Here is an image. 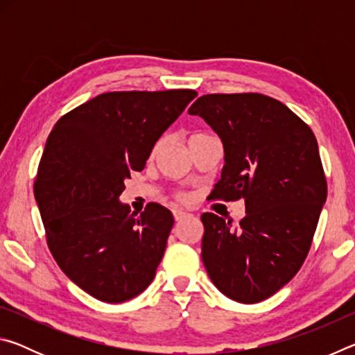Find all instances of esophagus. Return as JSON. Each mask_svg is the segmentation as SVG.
Returning <instances> with one entry per match:
<instances>
[{"instance_id":"34e87169","label":"esophagus","mask_w":355,"mask_h":355,"mask_svg":"<svg viewBox=\"0 0 355 355\" xmlns=\"http://www.w3.org/2000/svg\"><path fill=\"white\" fill-rule=\"evenodd\" d=\"M186 216H188V213L183 211V209H178V208L173 209V218H175V220H177V222H178V220H182V219H184Z\"/></svg>"}]
</instances>
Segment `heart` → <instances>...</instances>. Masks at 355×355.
Wrapping results in <instances>:
<instances>
[{
    "instance_id": "obj_1",
    "label": "heart",
    "mask_w": 355,
    "mask_h": 355,
    "mask_svg": "<svg viewBox=\"0 0 355 355\" xmlns=\"http://www.w3.org/2000/svg\"><path fill=\"white\" fill-rule=\"evenodd\" d=\"M197 136H208V135H202V133H197V135H192L191 137H197ZM161 144H163V141H159V142H156V146H155V148H153V155L158 152L159 150V147H161ZM182 199H184V197H182Z\"/></svg>"
}]
</instances>
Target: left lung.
Returning a JSON list of instances; mask_svg holds the SVG:
<instances>
[{
	"label": "left lung",
	"instance_id": "obj_1",
	"mask_svg": "<svg viewBox=\"0 0 355 355\" xmlns=\"http://www.w3.org/2000/svg\"><path fill=\"white\" fill-rule=\"evenodd\" d=\"M224 146L213 199L245 202L238 227L203 213L202 260L216 288L255 304L302 266L327 197L313 131L290 107L261 94H209L188 111Z\"/></svg>",
	"mask_w": 355,
	"mask_h": 355
}]
</instances>
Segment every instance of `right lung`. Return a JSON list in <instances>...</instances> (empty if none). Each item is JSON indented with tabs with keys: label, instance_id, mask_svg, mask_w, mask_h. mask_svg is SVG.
<instances>
[{
	"label": "right lung",
	"instance_id": "obj_1",
	"mask_svg": "<svg viewBox=\"0 0 355 355\" xmlns=\"http://www.w3.org/2000/svg\"><path fill=\"white\" fill-rule=\"evenodd\" d=\"M196 97L191 89L106 92L65 114L48 136L34 183L48 248L95 299L125 302L152 284L173 216L159 203L131 213L119 197Z\"/></svg>",
	"mask_w": 355,
	"mask_h": 355
}]
</instances>
